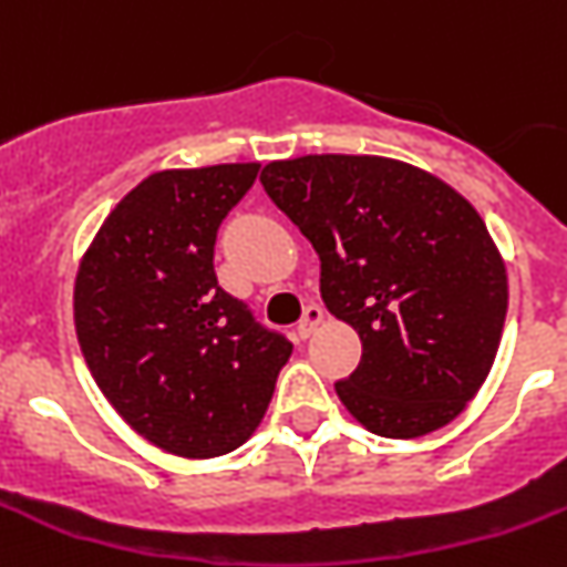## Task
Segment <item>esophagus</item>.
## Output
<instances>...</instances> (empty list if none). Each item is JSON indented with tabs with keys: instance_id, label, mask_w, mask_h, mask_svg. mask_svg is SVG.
<instances>
[{
	"instance_id": "1",
	"label": "esophagus",
	"mask_w": 567,
	"mask_h": 567,
	"mask_svg": "<svg viewBox=\"0 0 567 567\" xmlns=\"http://www.w3.org/2000/svg\"><path fill=\"white\" fill-rule=\"evenodd\" d=\"M321 319H324V310H321L319 305H308V308H305V313H301L299 324H296V336L310 338L313 336L316 327L321 324Z\"/></svg>"
}]
</instances>
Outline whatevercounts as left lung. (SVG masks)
<instances>
[{
	"label": "left lung",
	"instance_id": "obj_1",
	"mask_svg": "<svg viewBox=\"0 0 567 567\" xmlns=\"http://www.w3.org/2000/svg\"><path fill=\"white\" fill-rule=\"evenodd\" d=\"M259 182L313 243L327 310L361 336V363L336 383L349 414L389 439L456 420L489 374L509 301L478 212L380 156L271 162Z\"/></svg>",
	"mask_w": 567,
	"mask_h": 567
}]
</instances>
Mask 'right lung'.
Instances as JSON below:
<instances>
[{
  "mask_svg": "<svg viewBox=\"0 0 567 567\" xmlns=\"http://www.w3.org/2000/svg\"><path fill=\"white\" fill-rule=\"evenodd\" d=\"M257 173H153L105 218L78 271L75 330L94 383L140 436L184 458L240 447L293 352L215 274L220 224Z\"/></svg>",
  "mask_w": 567,
  "mask_h": 567,
  "instance_id": "right-lung-1",
  "label": "right lung"
}]
</instances>
